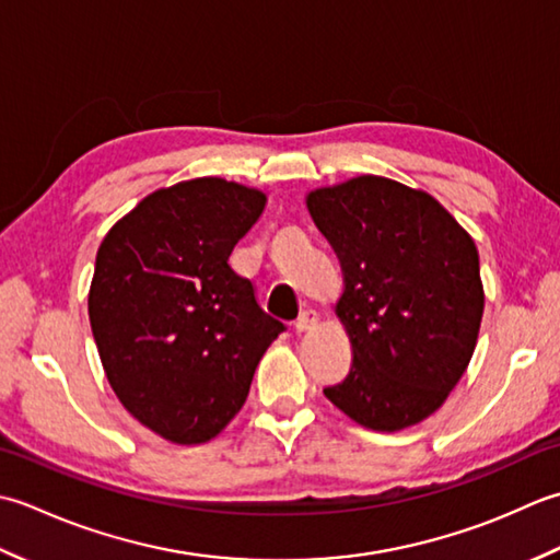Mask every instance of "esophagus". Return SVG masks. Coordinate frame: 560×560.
I'll return each instance as SVG.
<instances>
[{
	"label": "esophagus",
	"mask_w": 560,
	"mask_h": 560,
	"mask_svg": "<svg viewBox=\"0 0 560 560\" xmlns=\"http://www.w3.org/2000/svg\"><path fill=\"white\" fill-rule=\"evenodd\" d=\"M316 322H318L316 312L306 310V312H302V314H300V318H296V322H294V330H296V334H304V330L314 328V326H316Z\"/></svg>",
	"instance_id": "obj_1"
}]
</instances>
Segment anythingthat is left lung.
Here are the masks:
<instances>
[{
    "instance_id": "obj_1",
    "label": "left lung",
    "mask_w": 560,
    "mask_h": 560,
    "mask_svg": "<svg viewBox=\"0 0 560 560\" xmlns=\"http://www.w3.org/2000/svg\"><path fill=\"white\" fill-rule=\"evenodd\" d=\"M306 208L340 260L336 314L352 343V368L326 398L370 430L420 423L474 355L483 316L474 238L428 192L382 176L316 188Z\"/></svg>"
}]
</instances>
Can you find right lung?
Masks as SVG:
<instances>
[{
  "instance_id": "add662e5",
  "label": "right lung",
  "mask_w": 560,
  "mask_h": 560,
  "mask_svg": "<svg viewBox=\"0 0 560 560\" xmlns=\"http://www.w3.org/2000/svg\"><path fill=\"white\" fill-rule=\"evenodd\" d=\"M264 208L256 188L192 178L137 202L98 246L89 322L101 362L128 413L164 440L220 435L284 330L230 266Z\"/></svg>"
}]
</instances>
